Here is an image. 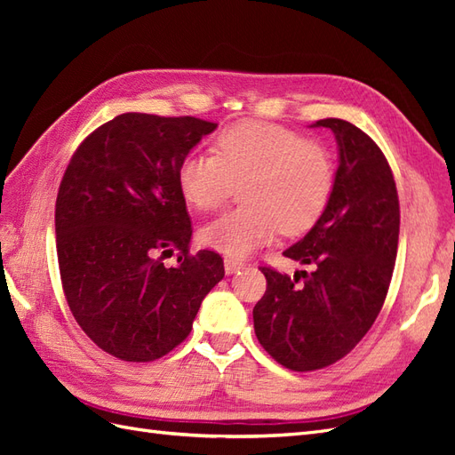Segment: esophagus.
<instances>
[{
    "instance_id": "obj_1",
    "label": "esophagus",
    "mask_w": 455,
    "mask_h": 455,
    "mask_svg": "<svg viewBox=\"0 0 455 455\" xmlns=\"http://www.w3.org/2000/svg\"><path fill=\"white\" fill-rule=\"evenodd\" d=\"M244 267V264L241 259H235V258H226L224 259V269H226V273L228 275H233V273H237L239 269H243Z\"/></svg>"
}]
</instances>
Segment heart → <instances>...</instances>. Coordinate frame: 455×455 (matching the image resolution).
Here are the masks:
<instances>
[{
	"mask_svg": "<svg viewBox=\"0 0 455 455\" xmlns=\"http://www.w3.org/2000/svg\"><path fill=\"white\" fill-rule=\"evenodd\" d=\"M239 186L241 206L201 229V241L233 258L254 252L279 229L296 235L324 212L334 188L330 149L299 132L246 119L216 136L214 156L191 151L178 188L197 211H216Z\"/></svg>",
	"mask_w": 455,
	"mask_h": 455,
	"instance_id": "obj_1",
	"label": "heart"
}]
</instances>
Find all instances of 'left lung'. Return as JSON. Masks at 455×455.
<instances>
[{
    "label": "left lung",
    "instance_id": "left-lung-1",
    "mask_svg": "<svg viewBox=\"0 0 455 455\" xmlns=\"http://www.w3.org/2000/svg\"><path fill=\"white\" fill-rule=\"evenodd\" d=\"M311 127L334 132L339 164L324 212L283 254L315 271L288 277L271 267L254 306V332L275 361L311 371L343 359L374 324L393 277L398 226L396 184L378 144L353 123L328 117Z\"/></svg>",
    "mask_w": 455,
    "mask_h": 455
}]
</instances>
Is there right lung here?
<instances>
[{"instance_id": "obj_1", "label": "right lung", "mask_w": 455, "mask_h": 455, "mask_svg": "<svg viewBox=\"0 0 455 455\" xmlns=\"http://www.w3.org/2000/svg\"><path fill=\"white\" fill-rule=\"evenodd\" d=\"M218 125L121 114L79 144L59 188L54 229L64 296L81 330L127 363L161 359L189 336L224 279L214 251L189 254L178 167ZM179 251V266L164 255Z\"/></svg>"}]
</instances>
